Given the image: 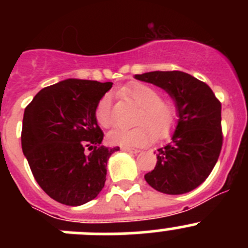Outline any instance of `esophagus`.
I'll return each mask as SVG.
<instances>
[{
    "mask_svg": "<svg viewBox=\"0 0 248 248\" xmlns=\"http://www.w3.org/2000/svg\"><path fill=\"white\" fill-rule=\"evenodd\" d=\"M123 151H126V153H130V154H138L140 153L139 149H135V148H122Z\"/></svg>",
    "mask_w": 248,
    "mask_h": 248,
    "instance_id": "esophagus-1",
    "label": "esophagus"
}]
</instances>
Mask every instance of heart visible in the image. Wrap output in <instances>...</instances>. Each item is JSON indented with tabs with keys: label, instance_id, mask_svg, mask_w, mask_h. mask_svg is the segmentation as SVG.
Returning <instances> with one entry per match:
<instances>
[{
	"label": "heart",
	"instance_id": "obj_1",
	"mask_svg": "<svg viewBox=\"0 0 248 248\" xmlns=\"http://www.w3.org/2000/svg\"><path fill=\"white\" fill-rule=\"evenodd\" d=\"M123 92L141 107V113L139 114L137 123L139 125L148 126L149 129L146 126L113 129L107 135V139L111 145L123 148L143 146L151 140V133L156 138H163L169 134L176 119V108L174 103L161 99L157 89L144 83H131L123 88ZM111 102L113 100L110 94H104L95 108V119L103 128L113 125Z\"/></svg>",
	"mask_w": 248,
	"mask_h": 248
}]
</instances>
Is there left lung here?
I'll return each instance as SVG.
<instances>
[{
	"instance_id": "1",
	"label": "left lung",
	"mask_w": 248,
	"mask_h": 248,
	"mask_svg": "<svg viewBox=\"0 0 248 248\" xmlns=\"http://www.w3.org/2000/svg\"><path fill=\"white\" fill-rule=\"evenodd\" d=\"M164 89L175 103L177 122L170 143L157 149L156 165L145 174L153 189L181 195L200 186L216 165L222 146L221 103L209 85L180 71L135 74Z\"/></svg>"
}]
</instances>
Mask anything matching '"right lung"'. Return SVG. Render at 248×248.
I'll return each mask as SVG.
<instances>
[{
	"label": "right lung",
	"instance_id": "1",
	"mask_svg": "<svg viewBox=\"0 0 248 248\" xmlns=\"http://www.w3.org/2000/svg\"><path fill=\"white\" fill-rule=\"evenodd\" d=\"M111 85L69 78L39 91L26 108L23 154L43 191L63 205L87 203L104 187L107 163L119 148L100 145L104 134L94 113Z\"/></svg>",
	"mask_w": 248,
	"mask_h": 248
}]
</instances>
